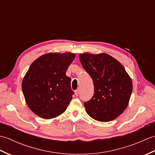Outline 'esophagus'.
I'll return each instance as SVG.
<instances>
[{"label": "esophagus", "mask_w": 155, "mask_h": 155, "mask_svg": "<svg viewBox=\"0 0 155 155\" xmlns=\"http://www.w3.org/2000/svg\"><path fill=\"white\" fill-rule=\"evenodd\" d=\"M78 93H79V90H78V89L76 90V91H74V94L76 95V96H78Z\"/></svg>", "instance_id": "esophagus-1"}]
</instances>
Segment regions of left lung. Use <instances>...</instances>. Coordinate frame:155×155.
<instances>
[{
	"mask_svg": "<svg viewBox=\"0 0 155 155\" xmlns=\"http://www.w3.org/2000/svg\"><path fill=\"white\" fill-rule=\"evenodd\" d=\"M79 59L92 79L94 95L84 103L91 117L111 121L123 113L132 94L133 83L120 62L106 53L79 54Z\"/></svg>",
	"mask_w": 155,
	"mask_h": 155,
	"instance_id": "left-lung-1",
	"label": "left lung"
}]
</instances>
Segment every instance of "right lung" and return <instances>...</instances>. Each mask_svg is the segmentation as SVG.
<instances>
[{"mask_svg": "<svg viewBox=\"0 0 155 155\" xmlns=\"http://www.w3.org/2000/svg\"><path fill=\"white\" fill-rule=\"evenodd\" d=\"M72 52H49L36 59L22 81L26 103L45 119L57 117L67 109L74 94L66 71L74 61Z\"/></svg>", "mask_w": 155, "mask_h": 155, "instance_id": "add662e5", "label": "right lung"}]
</instances>
